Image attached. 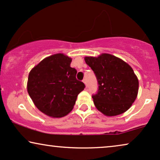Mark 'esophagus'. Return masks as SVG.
I'll return each instance as SVG.
<instances>
[{"instance_id": "1", "label": "esophagus", "mask_w": 160, "mask_h": 160, "mask_svg": "<svg viewBox=\"0 0 160 160\" xmlns=\"http://www.w3.org/2000/svg\"><path fill=\"white\" fill-rule=\"evenodd\" d=\"M82 82H83V83L85 84V86H86V87H87V82H86V79H84V80H82Z\"/></svg>"}]
</instances>
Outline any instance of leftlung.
Wrapping results in <instances>:
<instances>
[{"label": "left lung", "instance_id": "left-lung-1", "mask_svg": "<svg viewBox=\"0 0 160 160\" xmlns=\"http://www.w3.org/2000/svg\"><path fill=\"white\" fill-rule=\"evenodd\" d=\"M94 71L99 84L98 94L92 97L97 109L106 117H114L128 111L136 100L139 80L126 62L112 54L85 57Z\"/></svg>", "mask_w": 160, "mask_h": 160}]
</instances>
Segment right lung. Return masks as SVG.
Here are the masks:
<instances>
[{
    "label": "right lung",
    "mask_w": 160,
    "mask_h": 160,
    "mask_svg": "<svg viewBox=\"0 0 160 160\" xmlns=\"http://www.w3.org/2000/svg\"><path fill=\"white\" fill-rule=\"evenodd\" d=\"M72 59L62 53L42 60L30 71L27 92L38 110L48 117H65L74 108L85 85L76 79Z\"/></svg>",
    "instance_id": "1"
}]
</instances>
